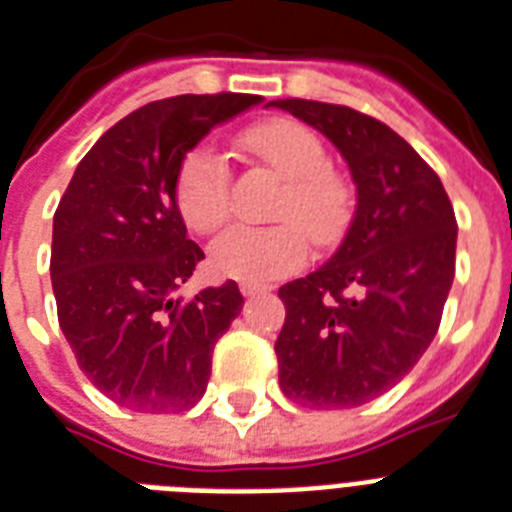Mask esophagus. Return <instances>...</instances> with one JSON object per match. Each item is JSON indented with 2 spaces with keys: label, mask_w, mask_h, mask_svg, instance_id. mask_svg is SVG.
<instances>
[{
  "label": "esophagus",
  "mask_w": 512,
  "mask_h": 512,
  "mask_svg": "<svg viewBox=\"0 0 512 512\" xmlns=\"http://www.w3.org/2000/svg\"><path fill=\"white\" fill-rule=\"evenodd\" d=\"M263 292H268V287L265 284H241V295L244 297H252V295H263Z\"/></svg>",
  "instance_id": "obj_1"
}]
</instances>
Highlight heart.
I'll return each mask as SVG.
<instances>
[{
	"mask_svg": "<svg viewBox=\"0 0 512 512\" xmlns=\"http://www.w3.org/2000/svg\"><path fill=\"white\" fill-rule=\"evenodd\" d=\"M249 154L284 177L268 228L236 225L209 247L212 271L225 279L265 284L297 271L308 255V236L316 244L335 241L350 220V188L329 170L327 148L308 127L292 119H273L241 138ZM231 175L212 146L193 148L175 177V201L185 225L212 233L228 217Z\"/></svg>",
	"mask_w": 512,
	"mask_h": 512,
	"instance_id": "1",
	"label": "heart"
}]
</instances>
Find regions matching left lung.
<instances>
[{
    "instance_id": "8db88e82",
    "label": "left lung",
    "mask_w": 512,
    "mask_h": 512,
    "mask_svg": "<svg viewBox=\"0 0 512 512\" xmlns=\"http://www.w3.org/2000/svg\"><path fill=\"white\" fill-rule=\"evenodd\" d=\"M268 106L319 130L356 185V212L335 255L279 289L287 308L279 385L311 409H353L404 380L436 337L454 281L452 201L388 124L316 100Z\"/></svg>"
}]
</instances>
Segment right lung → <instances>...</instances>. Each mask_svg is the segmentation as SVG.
<instances>
[{"label":"right lung","mask_w":512,"mask_h":512,"mask_svg":"<svg viewBox=\"0 0 512 512\" xmlns=\"http://www.w3.org/2000/svg\"><path fill=\"white\" fill-rule=\"evenodd\" d=\"M260 103L223 92L132 111L87 151L52 217L60 329L92 385L132 412L191 409L241 313L236 281L180 295L204 252L188 239L175 177L209 132Z\"/></svg>","instance_id":"add662e5"}]
</instances>
